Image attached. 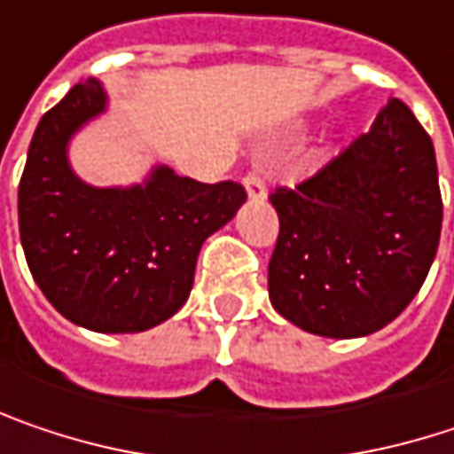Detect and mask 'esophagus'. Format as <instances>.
Returning a JSON list of instances; mask_svg holds the SVG:
<instances>
[{
    "mask_svg": "<svg viewBox=\"0 0 454 454\" xmlns=\"http://www.w3.org/2000/svg\"><path fill=\"white\" fill-rule=\"evenodd\" d=\"M244 186H247V194H249V200H265V197H268L265 179H262L257 171H249V174L244 176Z\"/></svg>",
    "mask_w": 454,
    "mask_h": 454,
    "instance_id": "1",
    "label": "esophagus"
}]
</instances>
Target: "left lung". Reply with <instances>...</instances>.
Masks as SVG:
<instances>
[{
	"mask_svg": "<svg viewBox=\"0 0 454 454\" xmlns=\"http://www.w3.org/2000/svg\"><path fill=\"white\" fill-rule=\"evenodd\" d=\"M280 233L268 291L278 314L322 338L382 330L424 286L439 247L432 137L392 98L372 129L294 189L270 194Z\"/></svg>",
	"mask_w": 454,
	"mask_h": 454,
	"instance_id": "8db88e82",
	"label": "left lung"
}]
</instances>
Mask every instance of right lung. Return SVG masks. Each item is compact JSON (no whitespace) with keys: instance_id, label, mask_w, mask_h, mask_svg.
Listing matches in <instances>:
<instances>
[{"instance_id":"obj_1","label":"right lung","mask_w":454,"mask_h":454,"mask_svg":"<svg viewBox=\"0 0 454 454\" xmlns=\"http://www.w3.org/2000/svg\"><path fill=\"white\" fill-rule=\"evenodd\" d=\"M106 106L104 85L90 77L38 121L18 189L20 241L33 280L69 322L143 333L184 307L205 239L236 215L247 192L168 166H155L143 184H85L67 147Z\"/></svg>"}]
</instances>
